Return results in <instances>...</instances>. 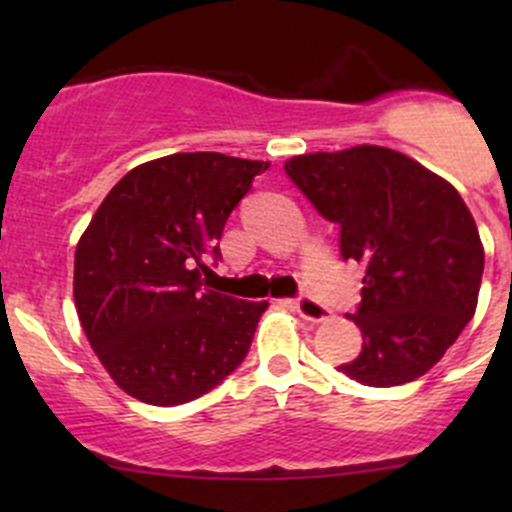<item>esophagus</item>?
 Segmentation results:
<instances>
[{"instance_id": "1", "label": "esophagus", "mask_w": 512, "mask_h": 512, "mask_svg": "<svg viewBox=\"0 0 512 512\" xmlns=\"http://www.w3.org/2000/svg\"><path fill=\"white\" fill-rule=\"evenodd\" d=\"M294 309H297L299 317L307 319V322H324V319L329 317V309L324 307V304H319L317 299L309 297V294H302V297L294 299Z\"/></svg>"}]
</instances>
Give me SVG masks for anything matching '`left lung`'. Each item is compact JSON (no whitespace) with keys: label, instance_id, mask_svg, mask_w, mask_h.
<instances>
[{"label":"left lung","instance_id":"1","mask_svg":"<svg viewBox=\"0 0 512 512\" xmlns=\"http://www.w3.org/2000/svg\"><path fill=\"white\" fill-rule=\"evenodd\" d=\"M285 173L329 223L344 260L364 265L354 322L361 354L337 366L364 386L426 374L476 314L483 245L451 183L391 148L309 153Z\"/></svg>","mask_w":512,"mask_h":512}]
</instances>
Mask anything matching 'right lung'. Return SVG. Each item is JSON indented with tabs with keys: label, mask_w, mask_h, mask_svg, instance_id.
<instances>
[{
	"label": "right lung",
	"mask_w": 512,
	"mask_h": 512,
	"mask_svg": "<svg viewBox=\"0 0 512 512\" xmlns=\"http://www.w3.org/2000/svg\"><path fill=\"white\" fill-rule=\"evenodd\" d=\"M270 163L173 153L128 170L74 257L81 327L111 379L143 404L208 394L245 361L267 302L205 289L203 257Z\"/></svg>",
	"instance_id": "obj_1"
}]
</instances>
